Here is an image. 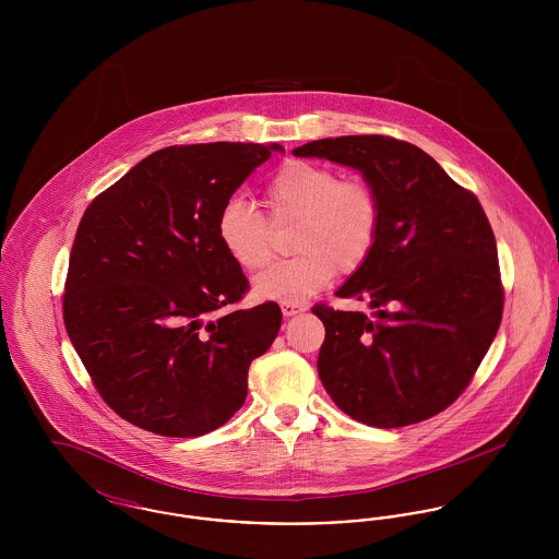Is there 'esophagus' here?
Segmentation results:
<instances>
[{
    "label": "esophagus",
    "instance_id": "esophagus-1",
    "mask_svg": "<svg viewBox=\"0 0 559 559\" xmlns=\"http://www.w3.org/2000/svg\"><path fill=\"white\" fill-rule=\"evenodd\" d=\"M281 310L285 317H295L299 312H306V306L304 304H297V301H283L281 304Z\"/></svg>",
    "mask_w": 559,
    "mask_h": 559
}]
</instances>
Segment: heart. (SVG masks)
I'll list each match as a JSON object with an SVG mask.
<instances>
[{
    "mask_svg": "<svg viewBox=\"0 0 559 559\" xmlns=\"http://www.w3.org/2000/svg\"><path fill=\"white\" fill-rule=\"evenodd\" d=\"M267 219L274 226L297 224L292 249L297 258L262 272L255 293L278 301H304L331 285L337 270L362 266L379 237L381 201L360 178L342 176L320 163H283L264 187ZM266 217L242 199H230L217 213V239L237 266L255 272L274 255Z\"/></svg>",
    "mask_w": 559,
    "mask_h": 559,
    "instance_id": "obj_1",
    "label": "heart"
}]
</instances>
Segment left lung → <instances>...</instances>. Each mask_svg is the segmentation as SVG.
<instances>
[{
  "label": "left lung",
  "mask_w": 559,
  "mask_h": 559,
  "mask_svg": "<svg viewBox=\"0 0 559 559\" xmlns=\"http://www.w3.org/2000/svg\"><path fill=\"white\" fill-rule=\"evenodd\" d=\"M354 167L381 201L369 260L337 289L372 319L317 304L319 377L352 419L411 426L469 385L503 319L497 240L474 192L419 146L390 135H340L293 151Z\"/></svg>",
  "instance_id": "8db88e82"
}]
</instances>
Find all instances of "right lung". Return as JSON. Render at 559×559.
Masks as SVG:
<instances>
[{
	"label": "right lung",
	"mask_w": 559,
	"mask_h": 559,
	"mask_svg": "<svg viewBox=\"0 0 559 559\" xmlns=\"http://www.w3.org/2000/svg\"><path fill=\"white\" fill-rule=\"evenodd\" d=\"M281 144L167 146L100 192L81 217L64 326L98 394L169 438L224 426L251 360L281 329L274 301L222 312L249 283L217 239V213Z\"/></svg>",
	"instance_id": "add662e5"
}]
</instances>
